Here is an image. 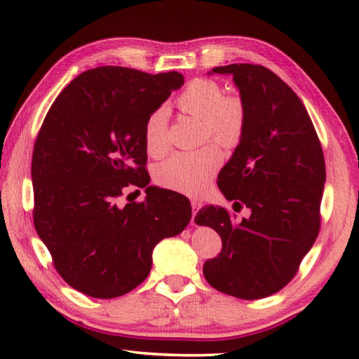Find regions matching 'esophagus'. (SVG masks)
<instances>
[{"label": "esophagus", "instance_id": "1", "mask_svg": "<svg viewBox=\"0 0 359 359\" xmlns=\"http://www.w3.org/2000/svg\"><path fill=\"white\" fill-rule=\"evenodd\" d=\"M191 209H193V217H191V223H194V217H196L198 210L201 209V203L196 201V199H193L191 201Z\"/></svg>", "mask_w": 359, "mask_h": 359}]
</instances>
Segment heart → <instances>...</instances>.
<instances>
[{"label":"heart","instance_id":"1","mask_svg":"<svg viewBox=\"0 0 359 359\" xmlns=\"http://www.w3.org/2000/svg\"><path fill=\"white\" fill-rule=\"evenodd\" d=\"M182 112L201 118L203 141L217 139L233 147L241 141L247 125V106L238 93H223V87L214 79H194L179 95ZM144 145L150 156L160 158L169 150L168 114L165 107L151 112L144 125ZM223 154L215 142L193 151H177L156 168L155 177L169 190L198 196L208 190L212 179L222 166Z\"/></svg>","mask_w":359,"mask_h":359}]
</instances>
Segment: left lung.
I'll use <instances>...</instances> for the list:
<instances>
[{
  "label": "left lung",
  "instance_id": "left-lung-1",
  "mask_svg": "<svg viewBox=\"0 0 359 359\" xmlns=\"http://www.w3.org/2000/svg\"><path fill=\"white\" fill-rule=\"evenodd\" d=\"M231 74L247 106V125L218 188L234 210L205 205L194 217L214 228L222 252L204 263L210 287L241 299H261L287 287L320 231L326 166L317 131L293 90L261 65L212 69Z\"/></svg>",
  "mask_w": 359,
  "mask_h": 359
}]
</instances>
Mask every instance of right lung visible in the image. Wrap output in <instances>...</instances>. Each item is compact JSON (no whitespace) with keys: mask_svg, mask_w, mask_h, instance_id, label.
Segmentation results:
<instances>
[{"mask_svg":"<svg viewBox=\"0 0 359 359\" xmlns=\"http://www.w3.org/2000/svg\"><path fill=\"white\" fill-rule=\"evenodd\" d=\"M182 85L175 71L101 66L65 87L42 121L32 161L34 228L58 274L83 294L130 293L147 278L158 242L190 222V201L149 187L145 169V120ZM131 186L146 188V201L121 208Z\"/></svg>","mask_w":359,"mask_h":359,"instance_id":"obj_1","label":"right lung"}]
</instances>
